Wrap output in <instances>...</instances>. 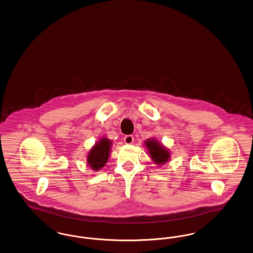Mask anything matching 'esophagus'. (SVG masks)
<instances>
[{"instance_id": "obj_1", "label": "esophagus", "mask_w": 253, "mask_h": 253, "mask_svg": "<svg viewBox=\"0 0 253 253\" xmlns=\"http://www.w3.org/2000/svg\"><path fill=\"white\" fill-rule=\"evenodd\" d=\"M133 136H132V134H129V135H125V137H124V142L126 143V144H132V142H133Z\"/></svg>"}]
</instances>
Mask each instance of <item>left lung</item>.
Masks as SVG:
<instances>
[{
  "instance_id": "obj_1",
  "label": "left lung",
  "mask_w": 253,
  "mask_h": 253,
  "mask_svg": "<svg viewBox=\"0 0 253 253\" xmlns=\"http://www.w3.org/2000/svg\"><path fill=\"white\" fill-rule=\"evenodd\" d=\"M146 146L150 152V156L157 164H163L168 161L169 153L162 145L155 139H149L146 141Z\"/></svg>"
}]
</instances>
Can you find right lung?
<instances>
[{
	"label": "right lung",
	"instance_id": "add662e5",
	"mask_svg": "<svg viewBox=\"0 0 253 253\" xmlns=\"http://www.w3.org/2000/svg\"><path fill=\"white\" fill-rule=\"evenodd\" d=\"M111 141L108 138H101L99 142H97L90 151L88 155L87 162L90 167L94 169H99L102 168L108 161L110 155V147Z\"/></svg>",
	"mask_w": 253,
	"mask_h": 253
}]
</instances>
